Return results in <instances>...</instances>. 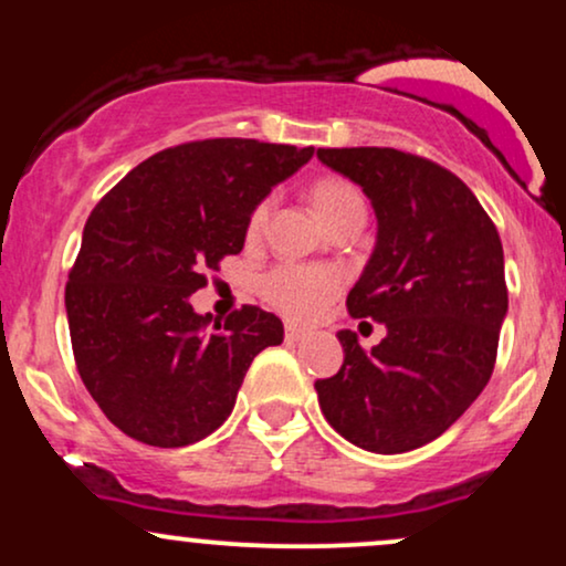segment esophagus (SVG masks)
I'll return each instance as SVG.
<instances>
[{
    "mask_svg": "<svg viewBox=\"0 0 566 566\" xmlns=\"http://www.w3.org/2000/svg\"><path fill=\"white\" fill-rule=\"evenodd\" d=\"M305 333L301 327H297V324H284V337H287V343H295V340H301Z\"/></svg>",
    "mask_w": 566,
    "mask_h": 566,
    "instance_id": "1",
    "label": "esophagus"
}]
</instances>
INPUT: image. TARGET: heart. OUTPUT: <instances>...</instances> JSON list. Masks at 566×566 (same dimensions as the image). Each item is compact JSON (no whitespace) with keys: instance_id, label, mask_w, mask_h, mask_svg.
Listing matches in <instances>:
<instances>
[{"instance_id":"heart-1","label":"heart","mask_w":566,"mask_h":566,"mask_svg":"<svg viewBox=\"0 0 566 566\" xmlns=\"http://www.w3.org/2000/svg\"><path fill=\"white\" fill-rule=\"evenodd\" d=\"M308 199L327 229L346 218L365 216V197L359 188L343 178H319L308 188ZM271 205H274L271 197L258 201L247 220V237H258L263 231ZM340 290L343 274L327 265L282 263L258 279V295L263 297V303L292 322L316 319L340 295Z\"/></svg>"}]
</instances>
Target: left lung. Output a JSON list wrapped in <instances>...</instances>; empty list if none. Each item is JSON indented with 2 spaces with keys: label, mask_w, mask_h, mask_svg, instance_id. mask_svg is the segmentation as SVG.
Segmentation results:
<instances>
[{
  "label": "left lung",
  "mask_w": 566,
  "mask_h": 566,
  "mask_svg": "<svg viewBox=\"0 0 566 566\" xmlns=\"http://www.w3.org/2000/svg\"><path fill=\"white\" fill-rule=\"evenodd\" d=\"M324 165L361 186L378 242L348 292L354 319L386 324L361 348L340 329L343 367L316 380L327 423L378 454L418 450L484 391L509 311L500 233L458 175L396 148H319Z\"/></svg>",
  "instance_id": "8db88e82"
}]
</instances>
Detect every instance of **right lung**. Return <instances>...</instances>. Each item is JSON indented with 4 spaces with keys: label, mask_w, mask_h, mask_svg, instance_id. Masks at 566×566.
Instances as JSON below:
<instances>
[{
    "label": "right lung",
    "mask_w": 566,
    "mask_h": 566,
    "mask_svg": "<svg viewBox=\"0 0 566 566\" xmlns=\"http://www.w3.org/2000/svg\"><path fill=\"white\" fill-rule=\"evenodd\" d=\"M314 148L210 138L165 148L90 212L69 271L66 314L80 378L112 423L151 447H186L229 418L252 359L282 322L242 305L212 322L191 295L239 255L258 201Z\"/></svg>",
    "instance_id": "1"
}]
</instances>
